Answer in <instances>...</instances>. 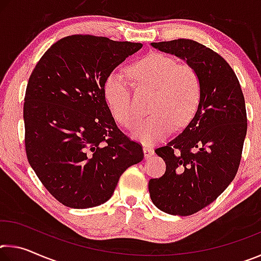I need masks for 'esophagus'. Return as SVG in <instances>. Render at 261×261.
<instances>
[{
    "label": "esophagus",
    "instance_id": "esophagus-1",
    "mask_svg": "<svg viewBox=\"0 0 261 261\" xmlns=\"http://www.w3.org/2000/svg\"><path fill=\"white\" fill-rule=\"evenodd\" d=\"M143 151H144L145 158H149V156H152L153 154H154V149L152 147H149V146H144L143 147Z\"/></svg>",
    "mask_w": 261,
    "mask_h": 261
}]
</instances>
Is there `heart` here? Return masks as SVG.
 I'll return each instance as SVG.
<instances>
[{"label": "heart", "instance_id": "obj_1", "mask_svg": "<svg viewBox=\"0 0 261 261\" xmlns=\"http://www.w3.org/2000/svg\"><path fill=\"white\" fill-rule=\"evenodd\" d=\"M127 73L138 86L153 88L149 102L151 113L140 118L132 129V136L144 143L165 138L176 124L184 126L197 115L202 98L198 72L190 65H182L174 57L151 53L127 67ZM106 102L120 124L130 127L137 118L130 86L120 72L106 77L102 86Z\"/></svg>", "mask_w": 261, "mask_h": 261}]
</instances>
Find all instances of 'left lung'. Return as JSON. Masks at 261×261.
I'll use <instances>...</instances> for the list:
<instances>
[{"label":"left lung","mask_w":261,"mask_h":261,"mask_svg":"<svg viewBox=\"0 0 261 261\" xmlns=\"http://www.w3.org/2000/svg\"><path fill=\"white\" fill-rule=\"evenodd\" d=\"M151 45L187 61L201 81L197 115L182 134L155 149L166 173L148 182L159 210L191 215L213 202L235 178L247 129L244 95L230 65L211 48L190 39Z\"/></svg>","instance_id":"left-lung-1"}]
</instances>
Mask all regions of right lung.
Masks as SVG:
<instances>
[{
	"mask_svg": "<svg viewBox=\"0 0 261 261\" xmlns=\"http://www.w3.org/2000/svg\"><path fill=\"white\" fill-rule=\"evenodd\" d=\"M143 47L90 34L55 42L31 73L24 99L29 163L49 193L71 208L113 196L121 175L144 159L106 102V77Z\"/></svg>",
	"mask_w": 261,
	"mask_h": 261,
	"instance_id": "right-lung-1",
	"label": "right lung"
}]
</instances>
